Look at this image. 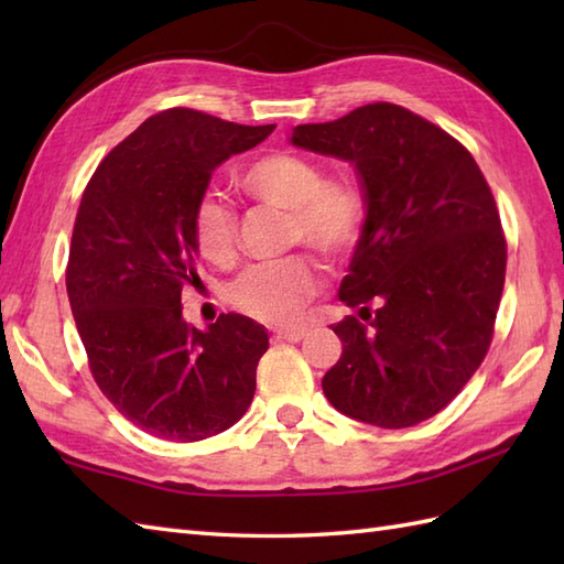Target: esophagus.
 <instances>
[{
	"label": "esophagus",
	"mask_w": 564,
	"mask_h": 564,
	"mask_svg": "<svg viewBox=\"0 0 564 564\" xmlns=\"http://www.w3.org/2000/svg\"><path fill=\"white\" fill-rule=\"evenodd\" d=\"M307 334V327H281V329H275V337L279 339H285V341H301L303 337Z\"/></svg>",
	"instance_id": "34e87169"
}]
</instances>
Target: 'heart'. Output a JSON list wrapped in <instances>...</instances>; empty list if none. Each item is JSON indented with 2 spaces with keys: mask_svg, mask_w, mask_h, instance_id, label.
Returning <instances> with one entry per match:
<instances>
[{
  "mask_svg": "<svg viewBox=\"0 0 564 564\" xmlns=\"http://www.w3.org/2000/svg\"><path fill=\"white\" fill-rule=\"evenodd\" d=\"M249 198L289 213L285 239L307 245L327 261L349 259L366 227V200L354 182L325 176V170L297 152L275 150L251 160L235 176ZM194 245L213 267L230 269L239 257L237 213L206 196L194 210ZM322 289V273L310 254H291L249 267L230 285V305L247 317L283 325Z\"/></svg>",
  "mask_w": 564,
  "mask_h": 564,
  "instance_id": "b5f03b06",
  "label": "heart"
}]
</instances>
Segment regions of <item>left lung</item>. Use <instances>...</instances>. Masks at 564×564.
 I'll return each mask as SVG.
<instances>
[{
	"mask_svg": "<svg viewBox=\"0 0 564 564\" xmlns=\"http://www.w3.org/2000/svg\"><path fill=\"white\" fill-rule=\"evenodd\" d=\"M293 145L351 162L366 198L332 329L341 358L327 400L358 422L404 429L438 414L489 351L505 291L507 237L463 142L398 104L376 101L305 123Z\"/></svg>",
	"mask_w": 564,
	"mask_h": 564,
	"instance_id": "obj_1",
	"label": "left lung"
}]
</instances>
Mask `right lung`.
I'll use <instances>...</instances> for the list:
<instances>
[{
  "label": "right lung",
  "mask_w": 564,
  "mask_h": 564,
  "mask_svg": "<svg viewBox=\"0 0 564 564\" xmlns=\"http://www.w3.org/2000/svg\"><path fill=\"white\" fill-rule=\"evenodd\" d=\"M275 126H237L166 109L106 154L84 188L65 283L99 390L148 434L191 443L242 419L269 337L254 319L186 325L182 291L198 285L194 210L210 174Z\"/></svg>",
  "instance_id": "right-lung-1"
}]
</instances>
